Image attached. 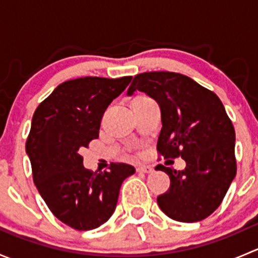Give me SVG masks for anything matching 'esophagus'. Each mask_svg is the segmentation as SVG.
I'll list each match as a JSON object with an SVG mask.
<instances>
[{"label":"esophagus","mask_w":258,"mask_h":258,"mask_svg":"<svg viewBox=\"0 0 258 258\" xmlns=\"http://www.w3.org/2000/svg\"><path fill=\"white\" fill-rule=\"evenodd\" d=\"M136 171L140 173H151L153 172V168L151 166H139L136 168Z\"/></svg>","instance_id":"esophagus-1"}]
</instances>
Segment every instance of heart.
I'll use <instances>...</instances> for the list:
<instances>
[{
    "mask_svg": "<svg viewBox=\"0 0 258 258\" xmlns=\"http://www.w3.org/2000/svg\"><path fill=\"white\" fill-rule=\"evenodd\" d=\"M139 98H141V97H139Z\"/></svg>",
    "mask_w": 258,
    "mask_h": 258,
    "instance_id": "heart-1",
    "label": "heart"
}]
</instances>
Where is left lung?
Segmentation results:
<instances>
[{"instance_id": "left-lung-1", "label": "left lung", "mask_w": 258, "mask_h": 258, "mask_svg": "<svg viewBox=\"0 0 258 258\" xmlns=\"http://www.w3.org/2000/svg\"><path fill=\"white\" fill-rule=\"evenodd\" d=\"M147 93L160 105L162 128L157 152L166 160L181 157L183 171L158 165L170 176V188L157 197L160 209L179 222L209 217L222 202L237 171L235 128L215 92L176 72L135 76L128 95Z\"/></svg>"}]
</instances>
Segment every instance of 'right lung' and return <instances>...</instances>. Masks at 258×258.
<instances>
[{"label": "right lung", "mask_w": 258, "mask_h": 258, "mask_svg": "<svg viewBox=\"0 0 258 258\" xmlns=\"http://www.w3.org/2000/svg\"><path fill=\"white\" fill-rule=\"evenodd\" d=\"M131 80L88 76L66 81L33 113L26 141L33 182L51 212L75 230L105 223L116 209L122 182L135 173L131 165L113 162L103 172L86 170L80 155L97 139L106 108Z\"/></svg>", "instance_id": "right-lung-1"}]
</instances>
